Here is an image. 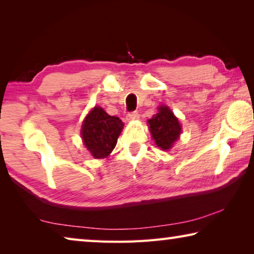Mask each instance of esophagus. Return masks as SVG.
Listing matches in <instances>:
<instances>
[{
	"label": "esophagus",
	"mask_w": 254,
	"mask_h": 254,
	"mask_svg": "<svg viewBox=\"0 0 254 254\" xmlns=\"http://www.w3.org/2000/svg\"><path fill=\"white\" fill-rule=\"evenodd\" d=\"M137 119H139V113H137L136 111L130 112V113H127V121H133V120H137Z\"/></svg>",
	"instance_id": "obj_1"
}]
</instances>
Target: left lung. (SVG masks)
Returning a JSON list of instances; mask_svg holds the SVG:
<instances>
[{
    "instance_id": "1",
    "label": "left lung",
    "mask_w": 254,
    "mask_h": 254,
    "mask_svg": "<svg viewBox=\"0 0 254 254\" xmlns=\"http://www.w3.org/2000/svg\"><path fill=\"white\" fill-rule=\"evenodd\" d=\"M149 130L154 142L161 150H169L179 139L182 126L168 106L158 107V113L148 120Z\"/></svg>"
}]
</instances>
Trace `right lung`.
<instances>
[{"mask_svg":"<svg viewBox=\"0 0 254 254\" xmlns=\"http://www.w3.org/2000/svg\"><path fill=\"white\" fill-rule=\"evenodd\" d=\"M123 122L117 117H111L100 106H95L86 115L80 130L85 147L95 159L110 156L121 134Z\"/></svg>","mask_w":254,"mask_h":254,"instance_id":"obj_1","label":"right lung"}]
</instances>
